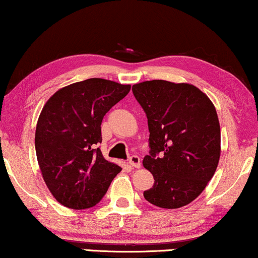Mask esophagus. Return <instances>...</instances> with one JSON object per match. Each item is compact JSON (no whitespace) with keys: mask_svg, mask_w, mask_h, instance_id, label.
I'll use <instances>...</instances> for the list:
<instances>
[{"mask_svg":"<svg viewBox=\"0 0 258 258\" xmlns=\"http://www.w3.org/2000/svg\"><path fill=\"white\" fill-rule=\"evenodd\" d=\"M128 163H130V166H132L133 168H140L141 160H140V157L138 156V155H132V156L130 157Z\"/></svg>","mask_w":258,"mask_h":258,"instance_id":"esophagus-1","label":"esophagus"}]
</instances>
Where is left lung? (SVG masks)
I'll return each instance as SVG.
<instances>
[{
    "label": "left lung",
    "instance_id": "obj_1",
    "mask_svg": "<svg viewBox=\"0 0 258 258\" xmlns=\"http://www.w3.org/2000/svg\"><path fill=\"white\" fill-rule=\"evenodd\" d=\"M148 119L149 155L144 167L154 185L144 197L162 209L194 202L213 177L220 159V125L211 99L189 83L145 81L132 87Z\"/></svg>",
    "mask_w": 258,
    "mask_h": 258
}]
</instances>
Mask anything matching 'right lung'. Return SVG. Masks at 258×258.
Segmentation results:
<instances>
[{"instance_id": "right-lung-1", "label": "right lung", "mask_w": 258, "mask_h": 258, "mask_svg": "<svg viewBox=\"0 0 258 258\" xmlns=\"http://www.w3.org/2000/svg\"><path fill=\"white\" fill-rule=\"evenodd\" d=\"M130 90V84L88 79L61 88L46 102L34 145L46 185L61 205L95 206L121 171L103 157L98 145L105 113Z\"/></svg>"}]
</instances>
